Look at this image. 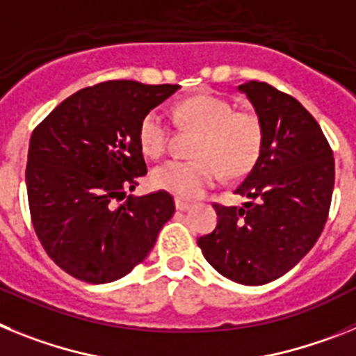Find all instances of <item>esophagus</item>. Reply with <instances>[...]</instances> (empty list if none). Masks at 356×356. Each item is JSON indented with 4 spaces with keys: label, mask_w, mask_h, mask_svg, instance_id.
<instances>
[{
    "label": "esophagus",
    "mask_w": 356,
    "mask_h": 356,
    "mask_svg": "<svg viewBox=\"0 0 356 356\" xmlns=\"http://www.w3.org/2000/svg\"><path fill=\"white\" fill-rule=\"evenodd\" d=\"M190 206H191L190 202H184V200L181 199L175 200V208H177L179 211H186V209H190Z\"/></svg>",
    "instance_id": "34e87169"
}]
</instances>
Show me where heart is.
<instances>
[{
	"instance_id": "1",
	"label": "heart",
	"mask_w": 356,
	"mask_h": 356,
	"mask_svg": "<svg viewBox=\"0 0 356 356\" xmlns=\"http://www.w3.org/2000/svg\"><path fill=\"white\" fill-rule=\"evenodd\" d=\"M179 125L195 131L193 159H170L156 166L152 184L181 199H195L222 175L242 177L261 156L264 120L252 109H234L229 100L202 92L175 107ZM138 141L148 157H161L170 143V127L159 109L145 113Z\"/></svg>"
}]
</instances>
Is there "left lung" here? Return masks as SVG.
<instances>
[{
  "label": "left lung",
  "mask_w": 356,
  "mask_h": 356,
  "mask_svg": "<svg viewBox=\"0 0 356 356\" xmlns=\"http://www.w3.org/2000/svg\"><path fill=\"white\" fill-rule=\"evenodd\" d=\"M240 91L264 120V150L234 190L247 202L242 208L213 202L216 227L197 243L222 276L265 285L289 272L323 233L335 159L319 123L296 98L256 80Z\"/></svg>",
  "instance_id": "left-lung-1"
}]
</instances>
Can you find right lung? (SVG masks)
<instances>
[{"mask_svg":"<svg viewBox=\"0 0 356 356\" xmlns=\"http://www.w3.org/2000/svg\"><path fill=\"white\" fill-rule=\"evenodd\" d=\"M179 88L107 80L67 97L33 129L30 216L46 254L70 276L92 285L120 280L147 258L174 216L165 190L115 204L147 174L141 118Z\"/></svg>","mask_w":356,"mask_h":356,"instance_id":"1","label":"right lung"}]
</instances>
